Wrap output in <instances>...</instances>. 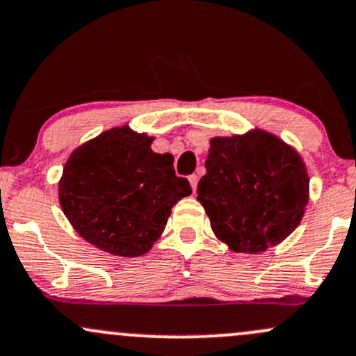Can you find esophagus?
<instances>
[{
  "instance_id": "esophagus-1",
  "label": "esophagus",
  "mask_w": 356,
  "mask_h": 356,
  "mask_svg": "<svg viewBox=\"0 0 356 356\" xmlns=\"http://www.w3.org/2000/svg\"><path fill=\"white\" fill-rule=\"evenodd\" d=\"M197 181H199V177H197L196 174L189 175V182H191V187H193L194 193H196V189H197Z\"/></svg>"
}]
</instances>
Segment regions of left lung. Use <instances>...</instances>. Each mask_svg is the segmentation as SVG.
<instances>
[{
	"label": "left lung",
	"mask_w": 356,
	"mask_h": 356,
	"mask_svg": "<svg viewBox=\"0 0 356 356\" xmlns=\"http://www.w3.org/2000/svg\"><path fill=\"white\" fill-rule=\"evenodd\" d=\"M197 201L218 240L232 252L257 255L299 226L309 201V175L294 147L260 128L214 136Z\"/></svg>",
	"instance_id": "8db88e82"
}]
</instances>
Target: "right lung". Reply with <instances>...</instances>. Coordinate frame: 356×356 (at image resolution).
<instances>
[{"mask_svg": "<svg viewBox=\"0 0 356 356\" xmlns=\"http://www.w3.org/2000/svg\"><path fill=\"white\" fill-rule=\"evenodd\" d=\"M154 136L128 124L88 140L69 155L58 202L88 243L116 257H142L165 229L172 208L189 196L174 157L152 150Z\"/></svg>", "mask_w": 356, "mask_h": 356, "instance_id": "1", "label": "right lung"}]
</instances>
